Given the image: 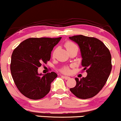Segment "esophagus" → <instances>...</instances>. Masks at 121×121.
I'll return each instance as SVG.
<instances>
[{"mask_svg":"<svg viewBox=\"0 0 121 121\" xmlns=\"http://www.w3.org/2000/svg\"><path fill=\"white\" fill-rule=\"evenodd\" d=\"M62 77H63L65 79V80H68V79L70 78V77H68V76H61Z\"/></svg>","mask_w":121,"mask_h":121,"instance_id":"1","label":"esophagus"}]
</instances>
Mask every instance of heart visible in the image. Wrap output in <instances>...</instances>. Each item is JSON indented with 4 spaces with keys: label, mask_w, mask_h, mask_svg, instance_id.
<instances>
[{
    "label": "heart",
    "mask_w": 121,
    "mask_h": 121,
    "mask_svg": "<svg viewBox=\"0 0 121 121\" xmlns=\"http://www.w3.org/2000/svg\"><path fill=\"white\" fill-rule=\"evenodd\" d=\"M65 47L68 51H70V50H71L72 49H74V48H78V47H77V45H76L74 43L72 42V41H67V42L65 43ZM56 51H57L56 48L53 51L52 53L53 57H55V55H56ZM60 71L62 73H64V74H68V73H69V72H70V69H69L68 66H65V67H63L61 69Z\"/></svg>",
    "instance_id": "1"
}]
</instances>
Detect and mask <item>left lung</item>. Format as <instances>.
<instances>
[{"instance_id": "1", "label": "left lung", "mask_w": 121, "mask_h": 121, "mask_svg": "<svg viewBox=\"0 0 121 121\" xmlns=\"http://www.w3.org/2000/svg\"><path fill=\"white\" fill-rule=\"evenodd\" d=\"M69 39L80 47L82 70H86L87 73L85 78H75L76 85L70 91L81 99L93 97L104 86L110 74L112 68L110 52L101 40L95 37L80 35Z\"/></svg>"}]
</instances>
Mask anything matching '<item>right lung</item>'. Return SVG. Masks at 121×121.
<instances>
[{
    "mask_svg": "<svg viewBox=\"0 0 121 121\" xmlns=\"http://www.w3.org/2000/svg\"><path fill=\"white\" fill-rule=\"evenodd\" d=\"M57 38L27 39L13 50L10 69L13 81L22 94L31 99L43 98L49 92L51 84L57 77L52 72L41 76L37 72L41 64L49 61L53 47L60 41Z\"/></svg>",
    "mask_w": 121,
    "mask_h": 121,
    "instance_id": "add662e5",
    "label": "right lung"
}]
</instances>
